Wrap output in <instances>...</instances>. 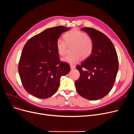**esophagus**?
<instances>
[{
  "label": "esophagus",
  "instance_id": "obj_1",
  "mask_svg": "<svg viewBox=\"0 0 134 134\" xmlns=\"http://www.w3.org/2000/svg\"><path fill=\"white\" fill-rule=\"evenodd\" d=\"M70 67H71V69H73L75 68V66H74V65H70Z\"/></svg>",
  "mask_w": 134,
  "mask_h": 134
}]
</instances>
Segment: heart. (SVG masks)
Here are the masks:
<instances>
[{
    "label": "heart",
    "mask_w": 134,
    "mask_h": 134,
    "mask_svg": "<svg viewBox=\"0 0 134 134\" xmlns=\"http://www.w3.org/2000/svg\"><path fill=\"white\" fill-rule=\"evenodd\" d=\"M65 40L59 38L56 42V48L58 54L63 56L66 53L68 46H73L72 54L65 56L61 60L71 65L78 63L82 57L86 59L92 54L93 49L92 40L86 34L77 29L70 30L63 35Z\"/></svg>",
    "instance_id": "b5f03b06"
}]
</instances>
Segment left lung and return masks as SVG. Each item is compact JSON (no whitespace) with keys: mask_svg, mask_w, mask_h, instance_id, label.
Segmentation results:
<instances>
[{"mask_svg":"<svg viewBox=\"0 0 134 134\" xmlns=\"http://www.w3.org/2000/svg\"><path fill=\"white\" fill-rule=\"evenodd\" d=\"M92 40V54L80 66H76L80 78L75 82L77 92L90 100H97L106 96L111 90L118 71L116 49L111 40L100 31L83 27Z\"/></svg>","mask_w":134,"mask_h":134,"instance_id":"1","label":"left lung"}]
</instances>
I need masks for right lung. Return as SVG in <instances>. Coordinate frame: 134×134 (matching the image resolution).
I'll use <instances>...</instances> for the list:
<instances>
[{"instance_id": "add662e5", "label": "right lung", "mask_w": 134, "mask_h": 134, "mask_svg": "<svg viewBox=\"0 0 134 134\" xmlns=\"http://www.w3.org/2000/svg\"><path fill=\"white\" fill-rule=\"evenodd\" d=\"M71 28H49L30 38L24 46L18 72L25 90L33 96L46 99L59 89L62 76L71 71L68 64L60 62L56 42Z\"/></svg>"}]
</instances>
